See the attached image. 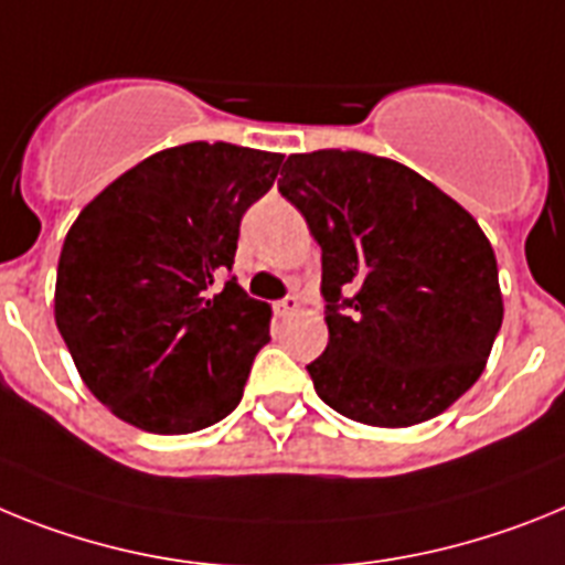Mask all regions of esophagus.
<instances>
[{
  "label": "esophagus",
  "mask_w": 565,
  "mask_h": 565,
  "mask_svg": "<svg viewBox=\"0 0 565 565\" xmlns=\"http://www.w3.org/2000/svg\"><path fill=\"white\" fill-rule=\"evenodd\" d=\"M296 310H298V298L296 296H287V298H281V301H276V316L278 318L292 316Z\"/></svg>",
  "instance_id": "1"
}]
</instances>
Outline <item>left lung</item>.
<instances>
[{
  "instance_id": "obj_1",
  "label": "left lung",
  "mask_w": 565,
  "mask_h": 565,
  "mask_svg": "<svg viewBox=\"0 0 565 565\" xmlns=\"http://www.w3.org/2000/svg\"><path fill=\"white\" fill-rule=\"evenodd\" d=\"M278 190L321 247L330 343L307 366L318 398L384 429L438 418L483 375L503 323L480 224L401 161L312 150Z\"/></svg>"
}]
</instances>
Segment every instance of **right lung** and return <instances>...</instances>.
<instances>
[{"label": "right lung", "instance_id": "obj_1", "mask_svg": "<svg viewBox=\"0 0 565 565\" xmlns=\"http://www.w3.org/2000/svg\"><path fill=\"white\" fill-rule=\"evenodd\" d=\"M281 153L188 141L147 156L87 204L62 244L53 318L87 390L136 429L188 435L238 406L269 303L233 269L244 210Z\"/></svg>", "mask_w": 565, "mask_h": 565}]
</instances>
